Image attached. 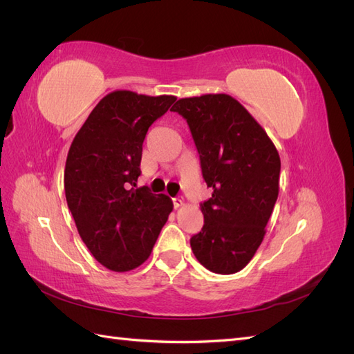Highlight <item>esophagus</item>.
I'll use <instances>...</instances> for the list:
<instances>
[{"label":"esophagus","instance_id":"1","mask_svg":"<svg viewBox=\"0 0 354 354\" xmlns=\"http://www.w3.org/2000/svg\"><path fill=\"white\" fill-rule=\"evenodd\" d=\"M173 205L174 208H180L181 205H185V201L181 198H173Z\"/></svg>","mask_w":354,"mask_h":354}]
</instances>
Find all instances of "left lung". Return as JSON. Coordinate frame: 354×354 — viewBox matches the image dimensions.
<instances>
[{"mask_svg":"<svg viewBox=\"0 0 354 354\" xmlns=\"http://www.w3.org/2000/svg\"><path fill=\"white\" fill-rule=\"evenodd\" d=\"M212 196L201 203L203 227L190 238L198 261L218 274L242 270L263 242L279 194L281 158L243 106L227 94L180 99Z\"/></svg>","mask_w":354,"mask_h":354,"instance_id":"obj_1","label":"left lung"}]
</instances>
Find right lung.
Wrapping results in <instances>:
<instances>
[{
  "label": "right lung",
  "instance_id": "obj_1",
  "mask_svg": "<svg viewBox=\"0 0 354 354\" xmlns=\"http://www.w3.org/2000/svg\"><path fill=\"white\" fill-rule=\"evenodd\" d=\"M174 95L109 93L75 136L66 158L65 194L81 239L106 269L128 272L152 252L173 211L167 195L136 189L146 133Z\"/></svg>",
  "mask_w": 354,
  "mask_h": 354
}]
</instances>
